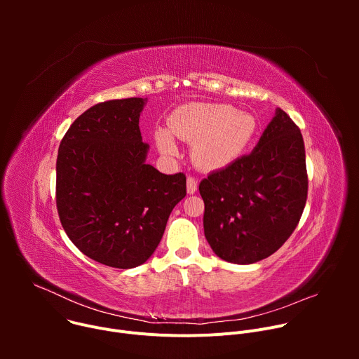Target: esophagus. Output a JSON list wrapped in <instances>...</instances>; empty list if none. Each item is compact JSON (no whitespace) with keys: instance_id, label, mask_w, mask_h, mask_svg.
<instances>
[{"instance_id":"obj_1","label":"esophagus","mask_w":359,"mask_h":359,"mask_svg":"<svg viewBox=\"0 0 359 359\" xmlns=\"http://www.w3.org/2000/svg\"><path fill=\"white\" fill-rule=\"evenodd\" d=\"M197 186H198L197 180H196L194 177L189 176V177H187V193H189V194L196 193V191H197Z\"/></svg>"}]
</instances>
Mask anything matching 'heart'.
<instances>
[{
    "label": "heart",
    "mask_w": 359,
    "mask_h": 359,
    "mask_svg": "<svg viewBox=\"0 0 359 359\" xmlns=\"http://www.w3.org/2000/svg\"><path fill=\"white\" fill-rule=\"evenodd\" d=\"M169 125L176 136L197 140L193 158L204 169H216L230 163L257 130V121L251 114L220 104L186 105L172 115ZM156 142L168 155L176 153V143L168 130H158Z\"/></svg>",
    "instance_id": "b5f03b06"
}]
</instances>
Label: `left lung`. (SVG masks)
Instances as JSON below:
<instances>
[{"mask_svg": "<svg viewBox=\"0 0 359 359\" xmlns=\"http://www.w3.org/2000/svg\"><path fill=\"white\" fill-rule=\"evenodd\" d=\"M203 227L224 262L252 264L276 252L302 216L309 176L299 128L283 111L257 146L198 184Z\"/></svg>", "mask_w": 359, "mask_h": 359, "instance_id": "8db88e82", "label": "left lung"}]
</instances>
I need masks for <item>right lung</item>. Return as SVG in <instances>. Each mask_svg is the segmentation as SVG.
Returning <instances> with one entry per match:
<instances>
[{
	"label": "right lung",
	"mask_w": 359,
	"mask_h": 359,
	"mask_svg": "<svg viewBox=\"0 0 359 359\" xmlns=\"http://www.w3.org/2000/svg\"><path fill=\"white\" fill-rule=\"evenodd\" d=\"M142 97L112 99L85 111L61 140L57 209L71 241L114 269L143 264L159 245L168 219L186 196V175L146 165Z\"/></svg>",
	"instance_id": "1"
}]
</instances>
